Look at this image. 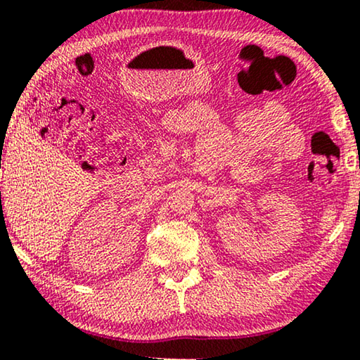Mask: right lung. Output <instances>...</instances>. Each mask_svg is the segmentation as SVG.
<instances>
[{
  "label": "right lung",
  "mask_w": 360,
  "mask_h": 360,
  "mask_svg": "<svg viewBox=\"0 0 360 360\" xmlns=\"http://www.w3.org/2000/svg\"><path fill=\"white\" fill-rule=\"evenodd\" d=\"M1 208H3V206H1ZM1 213H3V211H1Z\"/></svg>",
  "instance_id": "obj_1"
}]
</instances>
